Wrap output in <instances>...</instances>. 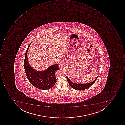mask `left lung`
Returning a JSON list of instances; mask_svg holds the SVG:
<instances>
[{
    "label": "left lung",
    "mask_w": 125,
    "mask_h": 125,
    "mask_svg": "<svg viewBox=\"0 0 125 125\" xmlns=\"http://www.w3.org/2000/svg\"><path fill=\"white\" fill-rule=\"evenodd\" d=\"M98 76L96 77V78L94 81H93L92 82L90 83H86V84H77V83H73L71 81L69 78H68L67 76H66V78H67L68 83L69 84V85L72 88H73L74 89H75V90H78V91H82V90H84L85 89H88V88H89L90 87H91L92 85H93L95 83V81H96Z\"/></svg>",
    "instance_id": "1"
}]
</instances>
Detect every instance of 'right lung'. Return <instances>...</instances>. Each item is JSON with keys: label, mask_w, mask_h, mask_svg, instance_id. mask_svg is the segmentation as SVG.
I'll return each mask as SVG.
<instances>
[{"label": "right lung", "mask_w": 125, "mask_h": 125, "mask_svg": "<svg viewBox=\"0 0 125 125\" xmlns=\"http://www.w3.org/2000/svg\"><path fill=\"white\" fill-rule=\"evenodd\" d=\"M31 43L26 50L25 56L24 66L26 76L30 83L35 87L42 90L50 89L56 82L55 73L59 69V64H53L42 71L34 69L29 64L27 59V52Z\"/></svg>", "instance_id": "obj_1"}]
</instances>
